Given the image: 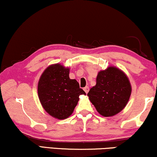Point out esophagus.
<instances>
[{"label": "esophagus", "instance_id": "34e87169", "mask_svg": "<svg viewBox=\"0 0 157 157\" xmlns=\"http://www.w3.org/2000/svg\"><path fill=\"white\" fill-rule=\"evenodd\" d=\"M89 87H85V88H84V91H85L86 93H88V92H89Z\"/></svg>", "mask_w": 157, "mask_h": 157}]
</instances>
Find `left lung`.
Wrapping results in <instances>:
<instances>
[{
  "instance_id": "obj_1",
  "label": "left lung",
  "mask_w": 157,
  "mask_h": 157,
  "mask_svg": "<svg viewBox=\"0 0 157 157\" xmlns=\"http://www.w3.org/2000/svg\"><path fill=\"white\" fill-rule=\"evenodd\" d=\"M131 93L132 86L127 75L117 67L109 66L98 72L96 85L87 96L99 114L107 117L122 111Z\"/></svg>"
}]
</instances>
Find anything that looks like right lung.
Wrapping results in <instances>:
<instances>
[{
	"mask_svg": "<svg viewBox=\"0 0 157 157\" xmlns=\"http://www.w3.org/2000/svg\"><path fill=\"white\" fill-rule=\"evenodd\" d=\"M70 68L59 63L51 65L42 73L37 84V94L45 112L57 120L71 115L79 96L86 94L76 79L69 77Z\"/></svg>",
	"mask_w": 157,
	"mask_h": 157,
	"instance_id": "right-lung-1",
	"label": "right lung"
}]
</instances>
